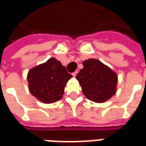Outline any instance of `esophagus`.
Here are the masks:
<instances>
[{"label":"esophagus","instance_id":"obj_1","mask_svg":"<svg viewBox=\"0 0 146 146\" xmlns=\"http://www.w3.org/2000/svg\"><path fill=\"white\" fill-rule=\"evenodd\" d=\"M77 74H78V71L73 72V73H72V75H73V76H74V77H75V76H76Z\"/></svg>","mask_w":146,"mask_h":146}]
</instances>
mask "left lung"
<instances>
[{
  "instance_id": "1",
  "label": "left lung",
  "mask_w": 146,
  "mask_h": 146,
  "mask_svg": "<svg viewBox=\"0 0 146 146\" xmlns=\"http://www.w3.org/2000/svg\"><path fill=\"white\" fill-rule=\"evenodd\" d=\"M84 68L76 75L84 96L93 102L101 103L111 98L117 91V74L100 60L83 62Z\"/></svg>"
}]
</instances>
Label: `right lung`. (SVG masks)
<instances>
[{
  "label": "right lung",
  "mask_w": 146,
  "mask_h": 146,
  "mask_svg": "<svg viewBox=\"0 0 146 146\" xmlns=\"http://www.w3.org/2000/svg\"><path fill=\"white\" fill-rule=\"evenodd\" d=\"M72 74L55 58L31 68L28 73L30 93L44 103H53L61 100L64 90Z\"/></svg>",
  "instance_id": "add662e5"
}]
</instances>
